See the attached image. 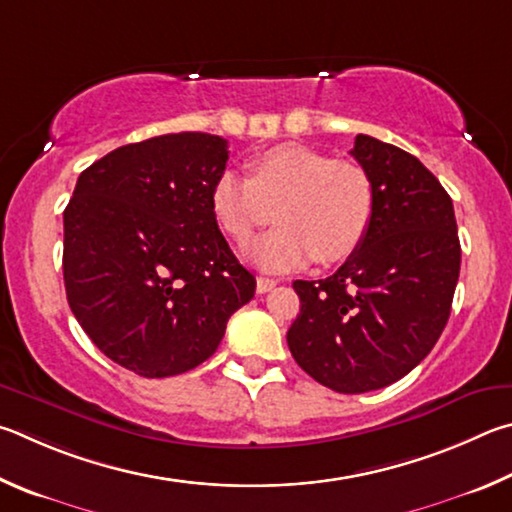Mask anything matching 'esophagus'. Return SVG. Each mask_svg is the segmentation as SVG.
Listing matches in <instances>:
<instances>
[{
  "mask_svg": "<svg viewBox=\"0 0 512 512\" xmlns=\"http://www.w3.org/2000/svg\"><path fill=\"white\" fill-rule=\"evenodd\" d=\"M274 285H276L274 279H265V276H258V279H256V292L258 294H265V292L274 290Z\"/></svg>",
  "mask_w": 512,
  "mask_h": 512,
  "instance_id": "esophagus-1",
  "label": "esophagus"
}]
</instances>
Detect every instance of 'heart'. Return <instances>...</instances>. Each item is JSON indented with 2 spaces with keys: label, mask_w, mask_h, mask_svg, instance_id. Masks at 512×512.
<instances>
[{
  "label": "heart",
  "mask_w": 512,
  "mask_h": 512,
  "mask_svg": "<svg viewBox=\"0 0 512 512\" xmlns=\"http://www.w3.org/2000/svg\"><path fill=\"white\" fill-rule=\"evenodd\" d=\"M215 179L211 206L227 236L247 242L274 218L283 227L256 240L249 256L267 272L344 261L362 245L375 213V184L362 164L301 143H281Z\"/></svg>",
  "instance_id": "heart-1"
}]
</instances>
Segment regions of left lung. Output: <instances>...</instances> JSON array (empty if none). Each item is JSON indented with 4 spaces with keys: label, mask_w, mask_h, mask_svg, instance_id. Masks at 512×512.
<instances>
[{
    "label": "left lung",
    "mask_w": 512,
    "mask_h": 512,
    "mask_svg": "<svg viewBox=\"0 0 512 512\" xmlns=\"http://www.w3.org/2000/svg\"><path fill=\"white\" fill-rule=\"evenodd\" d=\"M351 155L375 184L371 227L333 276L292 283L301 312L288 346L319 384L366 393L405 378L438 342L461 245L452 197L414 155L369 134Z\"/></svg>",
    "instance_id": "1"
}]
</instances>
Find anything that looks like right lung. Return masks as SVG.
<instances>
[{"mask_svg":"<svg viewBox=\"0 0 512 512\" xmlns=\"http://www.w3.org/2000/svg\"><path fill=\"white\" fill-rule=\"evenodd\" d=\"M227 159V139L206 132L128 143L80 173L65 209L69 308L98 351L141 378L209 360L256 292L211 206Z\"/></svg>","mask_w":512,"mask_h":512,"instance_id":"right-lung-1","label":"right lung"}]
</instances>
